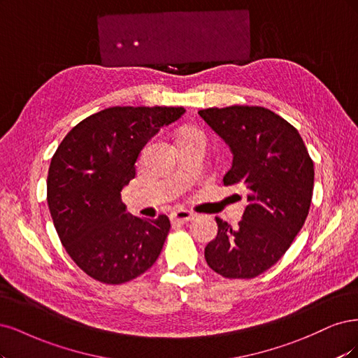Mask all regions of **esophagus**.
Instances as JSON below:
<instances>
[{
    "label": "esophagus",
    "mask_w": 358,
    "mask_h": 358,
    "mask_svg": "<svg viewBox=\"0 0 358 358\" xmlns=\"http://www.w3.org/2000/svg\"><path fill=\"white\" fill-rule=\"evenodd\" d=\"M194 217V213L193 211H189V210H184V208H177L171 213V222L172 223H186L189 220H192V218Z\"/></svg>",
    "instance_id": "esophagus-1"
}]
</instances>
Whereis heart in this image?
I'll use <instances>...</instances> for the list:
<instances>
[{
	"instance_id": "obj_1",
	"label": "heart",
	"mask_w": 358,
	"mask_h": 358,
	"mask_svg": "<svg viewBox=\"0 0 358 358\" xmlns=\"http://www.w3.org/2000/svg\"><path fill=\"white\" fill-rule=\"evenodd\" d=\"M187 132H198V131H187Z\"/></svg>"
}]
</instances>
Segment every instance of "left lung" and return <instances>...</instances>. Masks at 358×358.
<instances>
[{
    "mask_svg": "<svg viewBox=\"0 0 358 358\" xmlns=\"http://www.w3.org/2000/svg\"><path fill=\"white\" fill-rule=\"evenodd\" d=\"M199 116L234 153L223 184L247 192L235 229L215 217L218 232L205 247L206 263L229 280L256 278L301 232L313 201L314 162L294 126L268 108L213 107L199 110Z\"/></svg>",
    "mask_w": 358,
    "mask_h": 358,
    "instance_id": "obj_1",
    "label": "left lung"
}]
</instances>
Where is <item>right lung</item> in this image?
I'll list each match as a JSON object with an SVG mask.
<instances>
[{"label": "right lung", "instance_id": "right-lung-1", "mask_svg": "<svg viewBox=\"0 0 358 358\" xmlns=\"http://www.w3.org/2000/svg\"><path fill=\"white\" fill-rule=\"evenodd\" d=\"M182 107H110L65 135L52 157L48 203L66 252L90 278L123 284L153 266L169 218L126 214L122 189L135 177L143 147Z\"/></svg>", "mask_w": 358, "mask_h": 358}]
</instances>
